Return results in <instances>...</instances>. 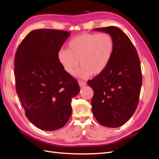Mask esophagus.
Returning a JSON list of instances; mask_svg holds the SVG:
<instances>
[{"mask_svg":"<svg viewBox=\"0 0 159 159\" xmlns=\"http://www.w3.org/2000/svg\"><path fill=\"white\" fill-rule=\"evenodd\" d=\"M79 85L80 87H84L85 86L87 85V83L85 82H83V81H81V80H79Z\"/></svg>","mask_w":159,"mask_h":159,"instance_id":"34e87169","label":"esophagus"}]
</instances>
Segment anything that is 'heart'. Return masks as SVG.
I'll use <instances>...</instances> for the list:
<instances>
[{
    "instance_id": "b5f03b06",
    "label": "heart",
    "mask_w": 159,
    "mask_h": 159,
    "mask_svg": "<svg viewBox=\"0 0 159 159\" xmlns=\"http://www.w3.org/2000/svg\"><path fill=\"white\" fill-rule=\"evenodd\" d=\"M114 48V40L109 33H84L71 39L68 49H61L57 58L68 74L74 73L80 61L81 67L74 75L85 79L92 74L98 75L105 70L112 59Z\"/></svg>"
}]
</instances>
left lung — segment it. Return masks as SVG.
<instances>
[{
    "instance_id": "8db88e82",
    "label": "left lung",
    "mask_w": 159,
    "mask_h": 159,
    "mask_svg": "<svg viewBox=\"0 0 159 159\" xmlns=\"http://www.w3.org/2000/svg\"><path fill=\"white\" fill-rule=\"evenodd\" d=\"M93 30L112 36L115 48L105 70L87 82L93 91L92 112L101 125L117 128L130 119L139 103L142 85L140 61L130 39L119 28Z\"/></svg>"
}]
</instances>
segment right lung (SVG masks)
<instances>
[{
	"label": "right lung",
	"instance_id": "right-lung-1",
	"mask_svg": "<svg viewBox=\"0 0 159 159\" xmlns=\"http://www.w3.org/2000/svg\"><path fill=\"white\" fill-rule=\"evenodd\" d=\"M70 35L61 30H33L16 51V92L26 117L43 130L65 126L72 114V98L80 91L77 80L64 71L57 58Z\"/></svg>",
	"mask_w": 159,
	"mask_h": 159
}]
</instances>
